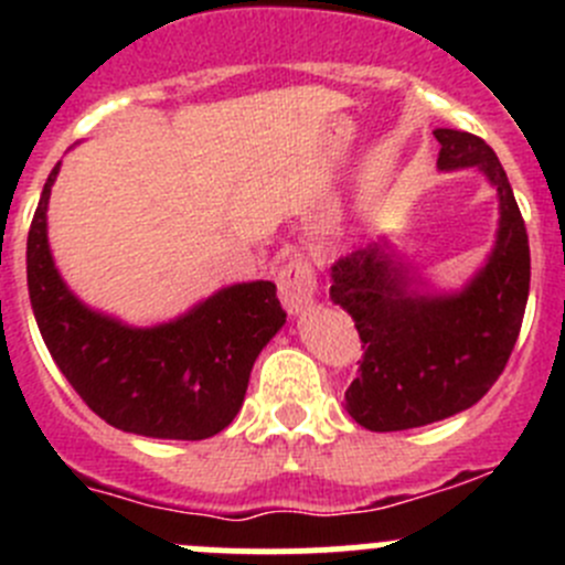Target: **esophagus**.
Wrapping results in <instances>:
<instances>
[{
  "instance_id": "obj_1",
  "label": "esophagus",
  "mask_w": 565,
  "mask_h": 565,
  "mask_svg": "<svg viewBox=\"0 0 565 565\" xmlns=\"http://www.w3.org/2000/svg\"><path fill=\"white\" fill-rule=\"evenodd\" d=\"M317 292V273L303 256H292L287 265L278 270V295L281 303L287 306L289 315H303L311 309Z\"/></svg>"
}]
</instances>
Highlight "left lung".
I'll use <instances>...</instances> for the list:
<instances>
[{
	"label": "left lung",
	"instance_id": "1",
	"mask_svg": "<svg viewBox=\"0 0 565 565\" xmlns=\"http://www.w3.org/2000/svg\"><path fill=\"white\" fill-rule=\"evenodd\" d=\"M437 169L478 167L500 199V230L487 265L461 292L415 287L388 246L355 250L330 267V300L363 341L347 413L372 431H402L451 418L494 385L520 335L530 292L527 230L492 147L478 136L437 128Z\"/></svg>",
	"mask_w": 565,
	"mask_h": 565
}]
</instances>
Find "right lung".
Returning a JSON list of instances; mask_svg holds the SVG:
<instances>
[{
	"label": "right lung",
	"mask_w": 565,
	"mask_h": 565,
	"mask_svg": "<svg viewBox=\"0 0 565 565\" xmlns=\"http://www.w3.org/2000/svg\"><path fill=\"white\" fill-rule=\"evenodd\" d=\"M51 169L26 237V284L40 335L73 391L114 429L158 440H204L235 420L262 347L287 311L273 281L235 284L185 317L128 328L87 309L56 273L45 210Z\"/></svg>",
	"instance_id": "obj_1"
}]
</instances>
